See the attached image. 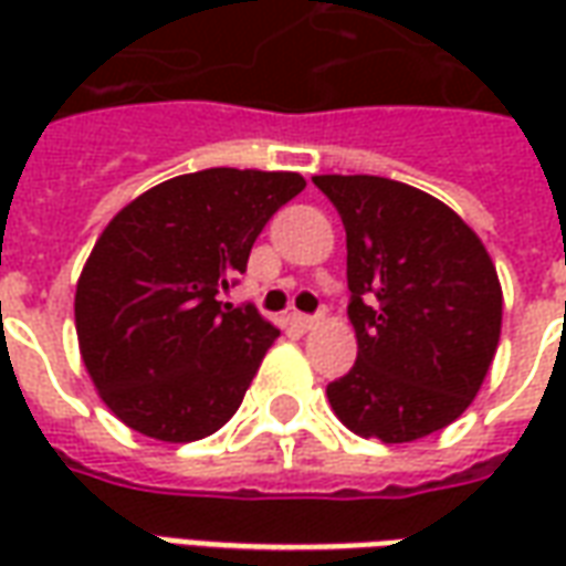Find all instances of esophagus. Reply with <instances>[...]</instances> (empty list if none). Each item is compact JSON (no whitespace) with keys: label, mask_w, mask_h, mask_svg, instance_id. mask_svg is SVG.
Masks as SVG:
<instances>
[{"label":"esophagus","mask_w":566,"mask_h":566,"mask_svg":"<svg viewBox=\"0 0 566 566\" xmlns=\"http://www.w3.org/2000/svg\"><path fill=\"white\" fill-rule=\"evenodd\" d=\"M321 318H324V315H306V312H294V315H291L294 327H300V331H308V327H315Z\"/></svg>","instance_id":"1"}]
</instances>
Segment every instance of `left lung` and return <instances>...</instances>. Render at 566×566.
<instances>
[{
  "label": "left lung",
  "mask_w": 566,
  "mask_h": 566,
  "mask_svg": "<svg viewBox=\"0 0 566 566\" xmlns=\"http://www.w3.org/2000/svg\"><path fill=\"white\" fill-rule=\"evenodd\" d=\"M345 227L357 360L327 385L348 430L412 442L449 427L482 388L503 318L479 235L424 190L379 175H315Z\"/></svg>",
  "instance_id": "1"
}]
</instances>
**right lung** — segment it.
<instances>
[{"label":"right lung","instance_id":"add662e5","mask_svg":"<svg viewBox=\"0 0 566 566\" xmlns=\"http://www.w3.org/2000/svg\"><path fill=\"white\" fill-rule=\"evenodd\" d=\"M303 187L296 172L202 169L150 187L105 227L78 279L75 331L124 424L193 442L233 418L279 331L251 303L218 294Z\"/></svg>","mask_w":566,"mask_h":566}]
</instances>
